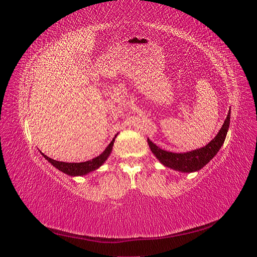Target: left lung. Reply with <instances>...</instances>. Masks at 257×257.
<instances>
[{
    "label": "left lung",
    "instance_id": "8db88e82",
    "mask_svg": "<svg viewBox=\"0 0 257 257\" xmlns=\"http://www.w3.org/2000/svg\"><path fill=\"white\" fill-rule=\"evenodd\" d=\"M230 123V109L228 110L226 119H225L222 127L220 128L219 133L205 147L198 148V149L182 152V153H175L161 149L155 144H153L149 138H148V145L151 149L152 153L155 155L162 165L168 167L170 169L177 170L181 173H195L200 170L208 163L211 161L215 154L219 152L221 147L224 144L225 138H226L227 132L229 128Z\"/></svg>",
    "mask_w": 257,
    "mask_h": 257
}]
</instances>
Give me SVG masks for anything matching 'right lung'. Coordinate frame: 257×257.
Instances as JSON below:
<instances>
[{
    "mask_svg": "<svg viewBox=\"0 0 257 257\" xmlns=\"http://www.w3.org/2000/svg\"><path fill=\"white\" fill-rule=\"evenodd\" d=\"M118 136V134L114 135V137L112 138L111 143L107 146L106 149L100 153L98 157L85 161V162H81V163H66V162H60V161H56L53 159L48 158L47 155H45L44 153H42L43 157L47 160L52 166L56 167L57 169H59L60 172L64 173L65 175H68L71 177H79V176H85L94 170L98 169L100 166H102L104 163L106 162V160L109 158V155L112 151V147H113V143L114 139Z\"/></svg>",
    "mask_w": 257,
    "mask_h": 257,
    "instance_id": "right-lung-1",
    "label": "right lung"
}]
</instances>
